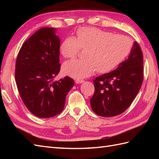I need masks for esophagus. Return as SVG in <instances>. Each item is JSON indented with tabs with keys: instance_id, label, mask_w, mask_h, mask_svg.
<instances>
[{
	"instance_id": "1",
	"label": "esophagus",
	"mask_w": 159,
	"mask_h": 159,
	"mask_svg": "<svg viewBox=\"0 0 159 159\" xmlns=\"http://www.w3.org/2000/svg\"><path fill=\"white\" fill-rule=\"evenodd\" d=\"M84 82V80H82V79H76L75 80V83H77V84H80V83H82Z\"/></svg>"
}]
</instances>
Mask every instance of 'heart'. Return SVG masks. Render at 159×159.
Here are the masks:
<instances>
[{"label": "heart", "instance_id": "b5f03b06", "mask_svg": "<svg viewBox=\"0 0 159 159\" xmlns=\"http://www.w3.org/2000/svg\"><path fill=\"white\" fill-rule=\"evenodd\" d=\"M80 48H85V57L70 61L62 67L63 74L74 79L89 76L96 70L101 74L112 71L129 55L133 41L126 35L85 26L76 30L75 38L69 36L64 39L59 51L63 57L70 59L77 55Z\"/></svg>", "mask_w": 159, "mask_h": 159}]
</instances>
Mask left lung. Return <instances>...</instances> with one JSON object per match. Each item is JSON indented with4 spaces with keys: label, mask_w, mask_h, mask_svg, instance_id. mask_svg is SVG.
Instances as JSON below:
<instances>
[{
    "label": "left lung",
    "mask_w": 159,
    "mask_h": 159,
    "mask_svg": "<svg viewBox=\"0 0 159 159\" xmlns=\"http://www.w3.org/2000/svg\"><path fill=\"white\" fill-rule=\"evenodd\" d=\"M143 58L141 47L134 42L128 58L116 70L93 80L95 87L90 99L93 112L109 117L122 113L135 98L143 80Z\"/></svg>",
    "instance_id": "left-lung-1"
}]
</instances>
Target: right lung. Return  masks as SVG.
Returning <instances> with one entry per match:
<instances>
[{
    "label": "right lung",
    "instance_id": "add662e5",
    "mask_svg": "<svg viewBox=\"0 0 159 159\" xmlns=\"http://www.w3.org/2000/svg\"><path fill=\"white\" fill-rule=\"evenodd\" d=\"M60 39L55 29L42 28L23 43L16 62L15 79L23 103L41 118L59 114L74 85L66 76L54 80L60 71Z\"/></svg>",
    "mask_w": 159,
    "mask_h": 159
}]
</instances>
